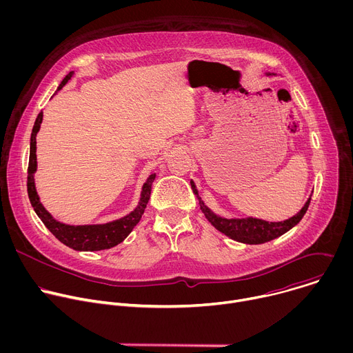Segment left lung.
Returning <instances> with one entry per match:
<instances>
[{
  "instance_id": "8db88e82",
  "label": "left lung",
  "mask_w": 353,
  "mask_h": 353,
  "mask_svg": "<svg viewBox=\"0 0 353 353\" xmlns=\"http://www.w3.org/2000/svg\"><path fill=\"white\" fill-rule=\"evenodd\" d=\"M191 188L194 194L198 198V203L201 207V211L205 215V218L222 233L229 236L233 240L247 243V244H261L265 241H270L272 239L279 237L281 234L286 233L289 229H292L294 225H297L301 218L305 216L309 205H310V198L306 203V205L300 210L299 214L292 216L290 219H286L283 222H267L257 218H247V219H225L219 218L215 214H212L205 205L201 198L198 196V191L191 181Z\"/></svg>"
}]
</instances>
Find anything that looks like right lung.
<instances>
[{
  "instance_id": "add662e5",
  "label": "right lung",
  "mask_w": 353,
  "mask_h": 353,
  "mask_svg": "<svg viewBox=\"0 0 353 353\" xmlns=\"http://www.w3.org/2000/svg\"><path fill=\"white\" fill-rule=\"evenodd\" d=\"M72 77V72H70L63 82L59 86V90L68 82V79ZM43 120V112L37 114V119L34 121L32 135H30V155H29V166H28V195L30 199V204L37 214V216L41 219V222L46 225V228L52 232L61 243L65 245L79 250V251H97V250H106L110 247L117 245L121 243L134 229V226L139 222L146 204L150 196V188H152V183L155 180V174H150L146 183L142 187L141 201L139 205L127 216L106 223V225H86V226H70L64 225L59 221H56L52 215H50L44 207L40 204L39 195L34 188L33 174L36 172V134L40 130V124Z\"/></svg>"
}]
</instances>
